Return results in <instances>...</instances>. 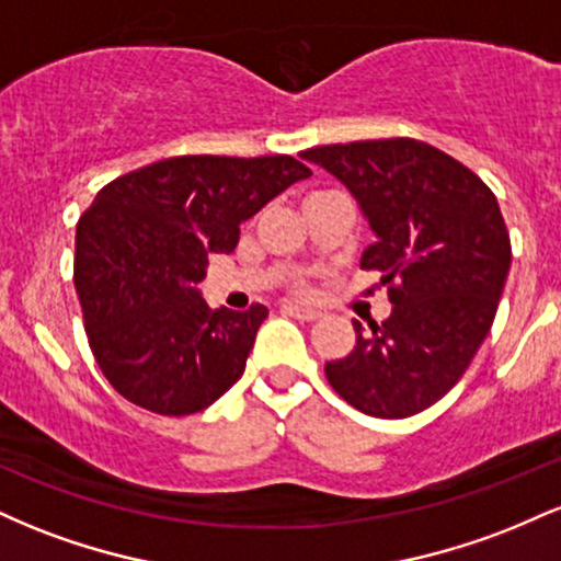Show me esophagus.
Wrapping results in <instances>:
<instances>
[{"mask_svg": "<svg viewBox=\"0 0 561 561\" xmlns=\"http://www.w3.org/2000/svg\"><path fill=\"white\" fill-rule=\"evenodd\" d=\"M282 313H287V317H293V319H298V321H313V319H319L317 308L298 306V302H285V306H282Z\"/></svg>", "mask_w": 561, "mask_h": 561, "instance_id": "esophagus-1", "label": "esophagus"}]
</instances>
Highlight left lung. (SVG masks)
<instances>
[{
  "label": "left lung",
  "instance_id": "obj_1",
  "mask_svg": "<svg viewBox=\"0 0 561 561\" xmlns=\"http://www.w3.org/2000/svg\"><path fill=\"white\" fill-rule=\"evenodd\" d=\"M300 156L362 203L377 234L362 268L382 274L392 302L371 332L353 321L356 345L324 364L327 382L369 416L420 414L459 382L493 327L512 263L495 195L465 163L420 139L321 145Z\"/></svg>",
  "mask_w": 561,
  "mask_h": 561
}]
</instances>
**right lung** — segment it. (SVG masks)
<instances>
[{
	"label": "right lung",
	"mask_w": 561,
	"mask_h": 561,
	"mask_svg": "<svg viewBox=\"0 0 561 561\" xmlns=\"http://www.w3.org/2000/svg\"><path fill=\"white\" fill-rule=\"evenodd\" d=\"M311 169L293 156L163 158L96 192L76 227L73 285L96 366L152 414L208 409L242 377L268 308L210 311V253Z\"/></svg>",
	"instance_id": "obj_1"
}]
</instances>
